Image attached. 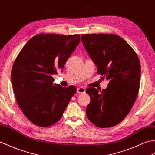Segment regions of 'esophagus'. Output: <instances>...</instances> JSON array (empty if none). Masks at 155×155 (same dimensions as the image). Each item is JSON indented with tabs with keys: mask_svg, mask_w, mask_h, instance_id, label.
I'll use <instances>...</instances> for the list:
<instances>
[{
	"mask_svg": "<svg viewBox=\"0 0 155 155\" xmlns=\"http://www.w3.org/2000/svg\"><path fill=\"white\" fill-rule=\"evenodd\" d=\"M85 92V89L84 87H78L77 89V93H78V94H84Z\"/></svg>",
	"mask_w": 155,
	"mask_h": 155,
	"instance_id": "obj_1",
	"label": "esophagus"
}]
</instances>
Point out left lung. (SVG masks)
Masks as SVG:
<instances>
[{
  "instance_id": "left-lung-1",
  "label": "left lung",
  "mask_w": 155,
  "mask_h": 155,
  "mask_svg": "<svg viewBox=\"0 0 155 155\" xmlns=\"http://www.w3.org/2000/svg\"><path fill=\"white\" fill-rule=\"evenodd\" d=\"M81 42L97 66V74L109 81L105 89H86L91 99L87 117L101 128L113 127L128 115L138 95L139 58L129 44L116 34H82Z\"/></svg>"
}]
</instances>
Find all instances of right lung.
Here are the masks:
<instances>
[{
    "label": "right lung",
    "mask_w": 155,
    "mask_h": 155,
    "mask_svg": "<svg viewBox=\"0 0 155 155\" xmlns=\"http://www.w3.org/2000/svg\"><path fill=\"white\" fill-rule=\"evenodd\" d=\"M80 42L79 34H38L16 57L11 71L14 93L20 108L34 124L49 127L62 117L76 88L54 85L52 75L58 70L62 71Z\"/></svg>",
    "instance_id": "obj_1"
}]
</instances>
